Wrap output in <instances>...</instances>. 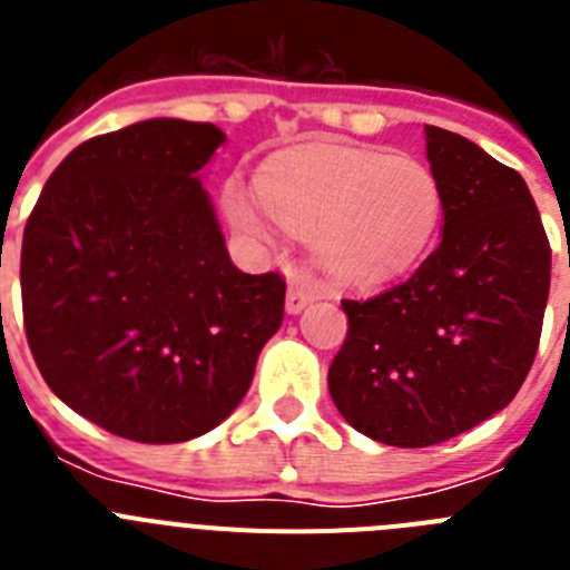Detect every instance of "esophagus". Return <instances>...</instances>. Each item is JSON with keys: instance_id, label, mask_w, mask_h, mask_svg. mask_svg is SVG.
Segmentation results:
<instances>
[{"instance_id": "34e87169", "label": "esophagus", "mask_w": 570, "mask_h": 570, "mask_svg": "<svg viewBox=\"0 0 570 570\" xmlns=\"http://www.w3.org/2000/svg\"><path fill=\"white\" fill-rule=\"evenodd\" d=\"M314 299H316V291L311 288L308 282L291 279L288 296H285V308H288V314H299V311L308 308Z\"/></svg>"}]
</instances>
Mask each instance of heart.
<instances>
[{
	"label": "heart",
	"mask_w": 570,
	"mask_h": 570,
	"mask_svg": "<svg viewBox=\"0 0 570 570\" xmlns=\"http://www.w3.org/2000/svg\"><path fill=\"white\" fill-rule=\"evenodd\" d=\"M262 205L282 228L314 242L345 285H380L428 254L442 223V185L414 156L311 145L274 156L259 174ZM248 190H225L230 223L265 239L268 219Z\"/></svg>",
	"instance_id": "obj_1"
}]
</instances>
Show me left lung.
<instances>
[{"label": "left lung", "instance_id": "obj_1", "mask_svg": "<svg viewBox=\"0 0 570 570\" xmlns=\"http://www.w3.org/2000/svg\"><path fill=\"white\" fill-rule=\"evenodd\" d=\"M442 185V239L411 279L342 299L347 336L328 371L351 428L394 448L460 436L517 396L537 356L551 245L525 179L480 145L425 125Z\"/></svg>", "mask_w": 570, "mask_h": 570}]
</instances>
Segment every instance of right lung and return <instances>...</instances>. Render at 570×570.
<instances>
[{
  "mask_svg": "<svg viewBox=\"0 0 570 570\" xmlns=\"http://www.w3.org/2000/svg\"><path fill=\"white\" fill-rule=\"evenodd\" d=\"M225 134L145 119L70 150L22 236V314L39 374L116 436L188 442L248 394L285 314L279 274L230 262L199 170Z\"/></svg>",
  "mask_w": 570,
  "mask_h": 570,
  "instance_id": "1",
  "label": "right lung"
}]
</instances>
